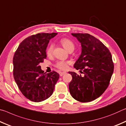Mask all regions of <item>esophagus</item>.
Here are the masks:
<instances>
[{
    "label": "esophagus",
    "instance_id": "obj_1",
    "mask_svg": "<svg viewBox=\"0 0 126 126\" xmlns=\"http://www.w3.org/2000/svg\"><path fill=\"white\" fill-rule=\"evenodd\" d=\"M66 73H67V72H60V73H59V75H60L61 76H63V75H64V74H65Z\"/></svg>",
    "mask_w": 126,
    "mask_h": 126
}]
</instances>
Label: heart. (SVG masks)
Segmentation results:
<instances>
[{
    "instance_id": "obj_1",
    "label": "heart",
    "mask_w": 126,
    "mask_h": 126,
    "mask_svg": "<svg viewBox=\"0 0 126 126\" xmlns=\"http://www.w3.org/2000/svg\"><path fill=\"white\" fill-rule=\"evenodd\" d=\"M61 43L62 44L63 46L64 47L66 50H67L68 52L69 51H73L74 49V44L73 42L68 38H62L61 40ZM54 44L50 43L47 48L46 53L48 55H50L52 54L53 49H54ZM69 62L65 61H58L56 63L55 66L60 69H65L68 67V64Z\"/></svg>"
}]
</instances>
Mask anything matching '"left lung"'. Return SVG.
<instances>
[{
	"mask_svg": "<svg viewBox=\"0 0 126 126\" xmlns=\"http://www.w3.org/2000/svg\"><path fill=\"white\" fill-rule=\"evenodd\" d=\"M80 43L82 52L74 64L83 76L69 72L72 80L69 84L73 98L80 102L92 101L107 88L113 73L112 55L106 47L93 36L87 33H72Z\"/></svg>",
	"mask_w": 126,
	"mask_h": 126,
	"instance_id": "left-lung-1",
	"label": "left lung"
}]
</instances>
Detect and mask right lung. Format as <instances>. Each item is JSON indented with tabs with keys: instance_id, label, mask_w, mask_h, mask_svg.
Listing matches in <instances>:
<instances>
[{
	"instance_id": "add662e5",
	"label": "right lung",
	"mask_w": 126,
	"mask_h": 126,
	"mask_svg": "<svg viewBox=\"0 0 126 126\" xmlns=\"http://www.w3.org/2000/svg\"><path fill=\"white\" fill-rule=\"evenodd\" d=\"M58 33H38L23 40L13 57V76L21 92L32 101L39 102L52 94L59 75L53 71L46 74L40 63L47 57L49 40Z\"/></svg>"
}]
</instances>
